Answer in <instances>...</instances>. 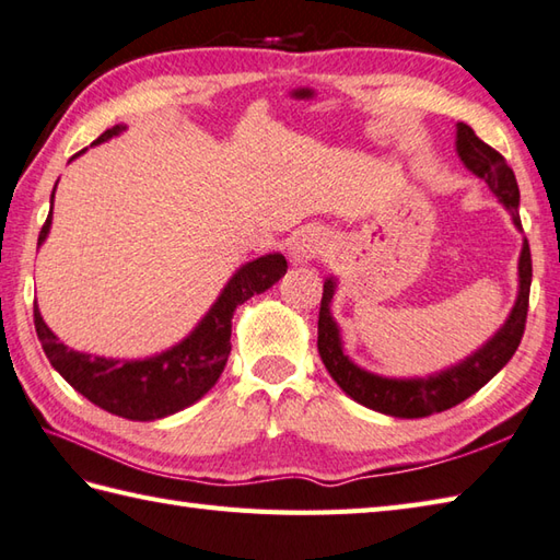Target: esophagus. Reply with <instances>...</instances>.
Wrapping results in <instances>:
<instances>
[{
    "label": "esophagus",
    "mask_w": 560,
    "mask_h": 560,
    "mask_svg": "<svg viewBox=\"0 0 560 560\" xmlns=\"http://www.w3.org/2000/svg\"><path fill=\"white\" fill-rule=\"evenodd\" d=\"M316 244L314 242H310V238H300V242H294L292 246H290V260L294 266H302V264H306V260L310 258H314V254H316Z\"/></svg>",
    "instance_id": "obj_1"
}]
</instances>
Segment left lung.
Segmentation results:
<instances>
[{
    "instance_id": "left-lung-1",
    "label": "left lung",
    "mask_w": 560,
    "mask_h": 560,
    "mask_svg": "<svg viewBox=\"0 0 560 560\" xmlns=\"http://www.w3.org/2000/svg\"><path fill=\"white\" fill-rule=\"evenodd\" d=\"M456 154H459L464 166L471 174L486 180L488 188L495 192V198L512 214V222H515L517 230H522L517 178L508 166L505 156L495 152L493 147H488L483 140H478L476 132L466 122H456ZM517 272V302L512 306L508 322L498 328V334L459 364H452V368L430 376H413V380H389V376L372 374L358 368L346 355L343 343H340V328L334 322V316H330L336 280L328 278L324 282L322 310H318V355H322L334 382L352 401L394 418H425L432 413H442V410L466 401L471 394L486 386L520 348L524 324H527L532 288V254L527 238L522 244Z\"/></svg>"
}]
</instances>
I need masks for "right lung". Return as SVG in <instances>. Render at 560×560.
<instances>
[{"instance_id":"right-lung-1","label":"right lung","mask_w":560,"mask_h":560,"mask_svg":"<svg viewBox=\"0 0 560 560\" xmlns=\"http://www.w3.org/2000/svg\"><path fill=\"white\" fill-rule=\"evenodd\" d=\"M122 130L125 125H113L94 144L106 142ZM50 224L52 208L38 234V246L48 236ZM284 272H288V260L282 254L248 260L224 284L210 312L180 343L144 360L98 358L67 348L43 322L38 304H33V322H36L38 340L52 368L91 404L128 420H156L178 413L212 389L230 358L232 316L236 306L254 294L270 290Z\"/></svg>"}]
</instances>
